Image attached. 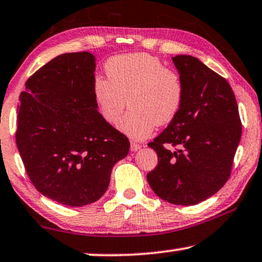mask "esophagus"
<instances>
[{
  "label": "esophagus",
  "instance_id": "34e87169",
  "mask_svg": "<svg viewBox=\"0 0 262 262\" xmlns=\"http://www.w3.org/2000/svg\"><path fill=\"white\" fill-rule=\"evenodd\" d=\"M140 148H141L140 144H138V142H134V141L130 142V151L132 152H137L138 149H140Z\"/></svg>",
  "mask_w": 262,
  "mask_h": 262
}]
</instances>
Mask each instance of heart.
<instances>
[{
  "instance_id": "obj_1",
  "label": "heart",
  "mask_w": 262,
  "mask_h": 262,
  "mask_svg": "<svg viewBox=\"0 0 262 262\" xmlns=\"http://www.w3.org/2000/svg\"><path fill=\"white\" fill-rule=\"evenodd\" d=\"M107 79L95 76L92 95L97 110L106 123L116 124L124 107L130 111L118 123L127 137L142 140L157 125L171 123L182 109L186 87L181 74L167 68L156 56L117 55L104 66Z\"/></svg>"
}]
</instances>
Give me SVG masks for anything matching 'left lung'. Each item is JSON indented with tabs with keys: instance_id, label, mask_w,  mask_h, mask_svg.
Listing matches in <instances>:
<instances>
[{
	"instance_id": "8db88e82",
	"label": "left lung",
	"mask_w": 262,
	"mask_h": 262,
	"mask_svg": "<svg viewBox=\"0 0 262 262\" xmlns=\"http://www.w3.org/2000/svg\"><path fill=\"white\" fill-rule=\"evenodd\" d=\"M186 96L177 117L148 146L158 164L147 173L160 199L196 205L214 195L231 175L242 134L238 106L229 82L189 55L172 57Z\"/></svg>"
}]
</instances>
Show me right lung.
Returning a JSON list of instances; mask_svg holds the SVG:
<instances>
[{"mask_svg": "<svg viewBox=\"0 0 262 262\" xmlns=\"http://www.w3.org/2000/svg\"><path fill=\"white\" fill-rule=\"evenodd\" d=\"M91 52H68L31 75L17 105L16 146L36 189L71 207L103 196L129 140L106 123L92 95Z\"/></svg>", "mask_w": 262, "mask_h": 262, "instance_id": "right-lung-1", "label": "right lung"}]
</instances>
